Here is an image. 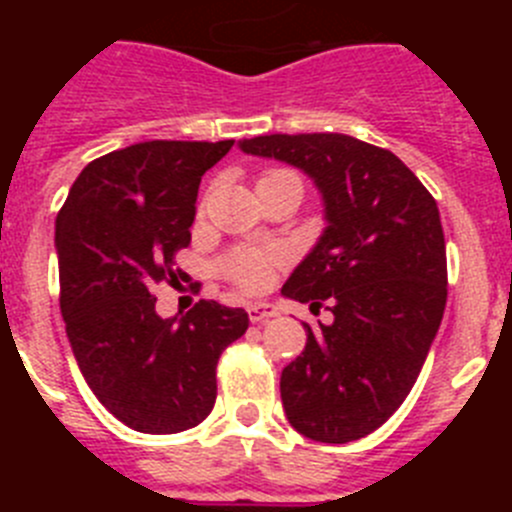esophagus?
Masks as SVG:
<instances>
[{"label":"esophagus","mask_w":512,"mask_h":512,"mask_svg":"<svg viewBox=\"0 0 512 512\" xmlns=\"http://www.w3.org/2000/svg\"><path fill=\"white\" fill-rule=\"evenodd\" d=\"M277 315V305H269V302H264V305H248V318H251V323H266V320L277 318Z\"/></svg>","instance_id":"obj_1"}]
</instances>
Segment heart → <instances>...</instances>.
Returning <instances> with one entry per match:
<instances>
[{
  "mask_svg": "<svg viewBox=\"0 0 512 512\" xmlns=\"http://www.w3.org/2000/svg\"><path fill=\"white\" fill-rule=\"evenodd\" d=\"M297 179L295 174H289V171H269V174L261 176V182L264 179ZM300 182V179H297ZM269 266H271V256H261V253H238L233 261H230L228 271L233 274V279L238 284L248 289H256L266 282V274H269Z\"/></svg>",
  "mask_w": 512,
  "mask_h": 512,
  "instance_id": "b5f03b06",
  "label": "heart"
}]
</instances>
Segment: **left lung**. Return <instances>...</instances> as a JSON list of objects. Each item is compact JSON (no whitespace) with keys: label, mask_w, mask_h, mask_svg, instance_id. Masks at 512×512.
<instances>
[{"label":"left lung","mask_w":512,"mask_h":512,"mask_svg":"<svg viewBox=\"0 0 512 512\" xmlns=\"http://www.w3.org/2000/svg\"><path fill=\"white\" fill-rule=\"evenodd\" d=\"M248 156L295 166L315 184L325 228L282 287L320 305L279 392L297 433L348 443L377 431L413 390L446 307V243L436 200L395 153L341 133L238 140Z\"/></svg>","instance_id":"obj_1"}]
</instances>
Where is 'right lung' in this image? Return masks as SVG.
<instances>
[{"label": "right lung", "mask_w": 512, "mask_h": 512, "mask_svg": "<svg viewBox=\"0 0 512 512\" xmlns=\"http://www.w3.org/2000/svg\"><path fill=\"white\" fill-rule=\"evenodd\" d=\"M233 140H146L84 166L56 217L66 336L81 374L120 423L179 433L210 415L217 359L248 312L200 300L161 318L151 289L176 282L197 192Z\"/></svg>", "instance_id": "1"}]
</instances>
